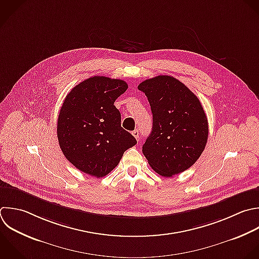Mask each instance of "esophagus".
I'll return each mask as SVG.
<instances>
[{
    "mask_svg": "<svg viewBox=\"0 0 259 259\" xmlns=\"http://www.w3.org/2000/svg\"><path fill=\"white\" fill-rule=\"evenodd\" d=\"M132 134H133V136L136 138V140H137V141H139V140H140V133H139V131H138V130H135Z\"/></svg>",
    "mask_w": 259,
    "mask_h": 259,
    "instance_id": "34e87169",
    "label": "esophagus"
}]
</instances>
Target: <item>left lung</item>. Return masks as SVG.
<instances>
[{"label":"left lung","instance_id":"1","mask_svg":"<svg viewBox=\"0 0 259 259\" xmlns=\"http://www.w3.org/2000/svg\"><path fill=\"white\" fill-rule=\"evenodd\" d=\"M138 89L147 96L153 127L143 154L158 174L171 177L191 167L203 152L208 124L198 98L179 80L157 76Z\"/></svg>","mask_w":259,"mask_h":259}]
</instances>
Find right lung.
Listing matches in <instances>:
<instances>
[{
  "label": "right lung",
  "instance_id": "1",
  "mask_svg": "<svg viewBox=\"0 0 259 259\" xmlns=\"http://www.w3.org/2000/svg\"><path fill=\"white\" fill-rule=\"evenodd\" d=\"M127 87L122 80L94 76L66 96L58 118V140L65 157L80 171L103 177L137 144L121 127L120 112L114 106Z\"/></svg>",
  "mask_w": 259,
  "mask_h": 259
}]
</instances>
